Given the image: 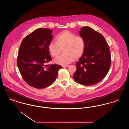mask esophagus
Returning a JSON list of instances; mask_svg holds the SVG:
<instances>
[{
  "label": "esophagus",
  "instance_id": "1",
  "mask_svg": "<svg viewBox=\"0 0 129 129\" xmlns=\"http://www.w3.org/2000/svg\"><path fill=\"white\" fill-rule=\"evenodd\" d=\"M69 65H63V66H62V67H69Z\"/></svg>",
  "mask_w": 129,
  "mask_h": 129
}]
</instances>
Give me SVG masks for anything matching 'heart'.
<instances>
[{"label":"heart","mask_w":129,"mask_h":129,"mask_svg":"<svg viewBox=\"0 0 129 129\" xmlns=\"http://www.w3.org/2000/svg\"><path fill=\"white\" fill-rule=\"evenodd\" d=\"M63 49V54L54 60L55 63L65 65L75 59H78L83 55L85 49V42L80 36H76L68 30L62 31L56 37V42H51L48 50L53 57L59 55Z\"/></svg>","instance_id":"obj_1"}]
</instances>
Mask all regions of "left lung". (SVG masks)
Segmentation results:
<instances>
[{"label":"left lung","mask_w":129,"mask_h":129,"mask_svg":"<svg viewBox=\"0 0 129 129\" xmlns=\"http://www.w3.org/2000/svg\"><path fill=\"white\" fill-rule=\"evenodd\" d=\"M85 42L84 53L76 63L74 81L81 85L92 86L103 80L110 68L111 55L104 36L89 26L79 31Z\"/></svg>","instance_id":"left-lung-1"}]
</instances>
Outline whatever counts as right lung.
<instances>
[{"instance_id": "right-lung-1", "label": "right lung", "mask_w": 129, "mask_h": 129, "mask_svg": "<svg viewBox=\"0 0 129 129\" xmlns=\"http://www.w3.org/2000/svg\"><path fill=\"white\" fill-rule=\"evenodd\" d=\"M53 36L48 28H38L25 37L21 43L17 66L23 78L29 86L43 88L55 81L62 67L45 65L52 60L48 45Z\"/></svg>"}]
</instances>
